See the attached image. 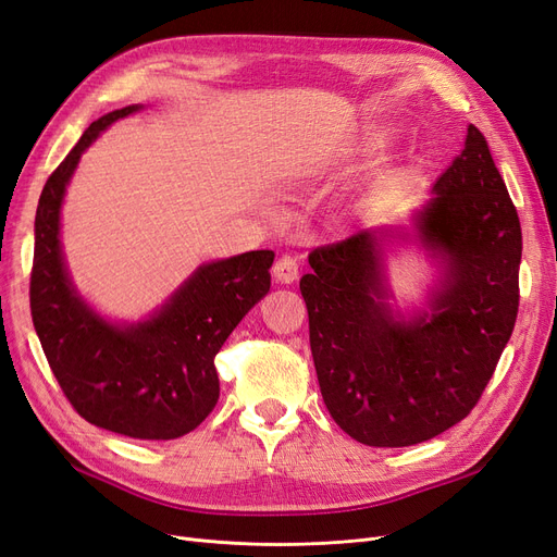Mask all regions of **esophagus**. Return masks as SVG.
<instances>
[{
    "label": "esophagus",
    "instance_id": "esophagus-1",
    "mask_svg": "<svg viewBox=\"0 0 557 557\" xmlns=\"http://www.w3.org/2000/svg\"><path fill=\"white\" fill-rule=\"evenodd\" d=\"M297 276H299V264L293 256H281L274 262V278L278 283H293L297 281Z\"/></svg>",
    "mask_w": 557,
    "mask_h": 557
}]
</instances>
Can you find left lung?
I'll use <instances>...</instances> for the list:
<instances>
[{"instance_id": "8db88e82", "label": "left lung", "mask_w": 557, "mask_h": 557, "mask_svg": "<svg viewBox=\"0 0 557 557\" xmlns=\"http://www.w3.org/2000/svg\"><path fill=\"white\" fill-rule=\"evenodd\" d=\"M394 240H414L441 262L428 309L412 319L388 306ZM521 251L519 214L472 124L412 233L380 225L315 248L299 290L336 424L361 445L410 447L466 419L513 332Z\"/></svg>"}]
</instances>
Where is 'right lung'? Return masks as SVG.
Instances as JSON below:
<instances>
[{
	"instance_id": "right-lung-1",
	"label": "right lung",
	"mask_w": 557,
	"mask_h": 557,
	"mask_svg": "<svg viewBox=\"0 0 557 557\" xmlns=\"http://www.w3.org/2000/svg\"><path fill=\"white\" fill-rule=\"evenodd\" d=\"M140 103L89 124L48 177L36 207L29 306L34 330L71 406L89 424L138 440H175L219 400L214 357L239 320L270 293L272 251L205 262L161 309L138 322L96 313L73 285L60 239L66 186L83 151Z\"/></svg>"
}]
</instances>
